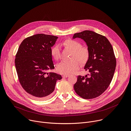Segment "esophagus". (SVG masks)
Wrapping results in <instances>:
<instances>
[{"label":"esophagus","instance_id":"1","mask_svg":"<svg viewBox=\"0 0 131 131\" xmlns=\"http://www.w3.org/2000/svg\"><path fill=\"white\" fill-rule=\"evenodd\" d=\"M69 74H64V75L62 76V77H63V78H67V77H69Z\"/></svg>","mask_w":131,"mask_h":131}]
</instances>
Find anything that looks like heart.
<instances>
[{
  "instance_id": "b5f03b06",
  "label": "heart",
  "mask_w": 131,
  "mask_h": 131,
  "mask_svg": "<svg viewBox=\"0 0 131 131\" xmlns=\"http://www.w3.org/2000/svg\"><path fill=\"white\" fill-rule=\"evenodd\" d=\"M62 45L66 48L72 50L71 59L68 61H62L57 65L58 71L62 74H70L80 67V63L85 64L90 58V51L86 46H82L81 43L72 39L65 40ZM52 57L55 60H59L60 51L58 47H54L51 51Z\"/></svg>"
}]
</instances>
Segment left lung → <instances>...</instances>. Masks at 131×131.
<instances>
[{
  "mask_svg": "<svg viewBox=\"0 0 131 131\" xmlns=\"http://www.w3.org/2000/svg\"><path fill=\"white\" fill-rule=\"evenodd\" d=\"M79 38L86 43L90 58L84 69L89 73L79 75L73 88L84 99L99 97L107 90L114 77L116 59L111 43L106 37L91 30L74 34L73 38Z\"/></svg>",
  "mask_w": 131,
  "mask_h": 131,
  "instance_id": "obj_1",
  "label": "left lung"
}]
</instances>
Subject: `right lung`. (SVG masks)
Returning a JSON list of instances; mask_svg holds the SVG:
<instances>
[{
	"label": "right lung",
	"instance_id": "obj_1",
	"mask_svg": "<svg viewBox=\"0 0 131 131\" xmlns=\"http://www.w3.org/2000/svg\"><path fill=\"white\" fill-rule=\"evenodd\" d=\"M58 37L39 34L25 38L15 55V65L19 82L24 90L36 99L48 97L54 91L60 74L47 73L54 68L51 48Z\"/></svg>",
	"mask_w": 131,
	"mask_h": 131
}]
</instances>
